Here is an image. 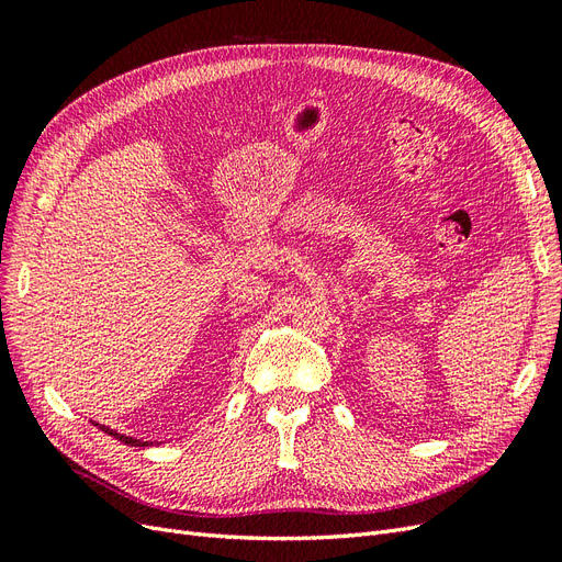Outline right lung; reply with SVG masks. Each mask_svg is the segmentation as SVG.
<instances>
[{
  "instance_id": "obj_1",
  "label": "right lung",
  "mask_w": 562,
  "mask_h": 562,
  "mask_svg": "<svg viewBox=\"0 0 562 562\" xmlns=\"http://www.w3.org/2000/svg\"><path fill=\"white\" fill-rule=\"evenodd\" d=\"M95 424V422H93ZM95 427H100V431H105V434H110V436H114V438H119L122 440V443H126V446H135V448H145V446H151L149 440H140V438H133V436H124V434H116L114 429H110V427H105V424H95ZM159 446V443H157Z\"/></svg>"
}]
</instances>
